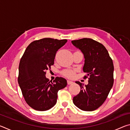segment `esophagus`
<instances>
[{"label":"esophagus","mask_w":130,"mask_h":130,"mask_svg":"<svg viewBox=\"0 0 130 130\" xmlns=\"http://www.w3.org/2000/svg\"><path fill=\"white\" fill-rule=\"evenodd\" d=\"M67 83H68V85L72 84L73 83V81H70V80H68V81H67Z\"/></svg>","instance_id":"34e87169"}]
</instances>
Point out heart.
<instances>
[{
  "mask_svg": "<svg viewBox=\"0 0 130 130\" xmlns=\"http://www.w3.org/2000/svg\"><path fill=\"white\" fill-rule=\"evenodd\" d=\"M62 73L63 76L69 78L73 77L74 76V71L72 70H65L62 72Z\"/></svg>",
  "mask_w": 130,
  "mask_h": 130,
  "instance_id": "1",
  "label": "heart"
}]
</instances>
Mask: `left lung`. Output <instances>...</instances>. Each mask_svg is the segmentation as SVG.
Instances as JSON below:
<instances>
[{
    "mask_svg": "<svg viewBox=\"0 0 130 130\" xmlns=\"http://www.w3.org/2000/svg\"><path fill=\"white\" fill-rule=\"evenodd\" d=\"M84 56L83 72L89 76L88 84L81 87L80 92L73 99L74 104L85 111H92L102 105L106 100L113 84V64L104 45L91 38L72 41Z\"/></svg>",
    "mask_w": 130,
    "mask_h": 130,
    "instance_id": "obj_1",
    "label": "left lung"
}]
</instances>
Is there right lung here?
Here are the masks:
<instances>
[{"instance_id": "1", "label": "right lung", "mask_w": 130, "mask_h": 130, "mask_svg": "<svg viewBox=\"0 0 130 130\" xmlns=\"http://www.w3.org/2000/svg\"><path fill=\"white\" fill-rule=\"evenodd\" d=\"M67 42L50 38L34 41L21 59L18 84L26 102L37 111H46L54 107L58 91L67 85L62 77H57L52 82L45 76L46 71L54 64L57 52Z\"/></svg>"}]
</instances>
